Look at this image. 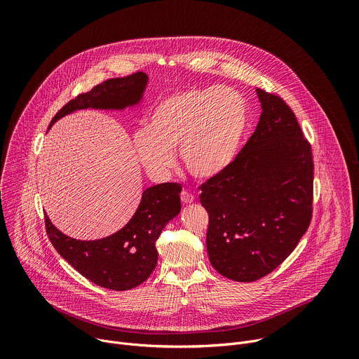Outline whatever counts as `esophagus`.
<instances>
[{
	"label": "esophagus",
	"mask_w": 359,
	"mask_h": 359,
	"mask_svg": "<svg viewBox=\"0 0 359 359\" xmlns=\"http://www.w3.org/2000/svg\"><path fill=\"white\" fill-rule=\"evenodd\" d=\"M180 198H182V203H183V204H190V203L194 201V196L190 194L189 191H182V193H180Z\"/></svg>",
	"instance_id": "obj_1"
}]
</instances>
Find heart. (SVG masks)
<instances>
[{"mask_svg":"<svg viewBox=\"0 0 359 359\" xmlns=\"http://www.w3.org/2000/svg\"><path fill=\"white\" fill-rule=\"evenodd\" d=\"M248 123L241 93L229 86L189 88L159 100L146 128L135 132V155L146 172L165 177L172 169L173 150L196 179L209 180L233 162Z\"/></svg>","mask_w":359,"mask_h":359,"instance_id":"heart-1","label":"heart"}]
</instances>
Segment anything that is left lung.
<instances>
[{
  "label": "left lung",
  "instance_id": "obj_1",
  "mask_svg": "<svg viewBox=\"0 0 359 359\" xmlns=\"http://www.w3.org/2000/svg\"><path fill=\"white\" fill-rule=\"evenodd\" d=\"M255 92L262 105L257 128L200 194L209 213V260L222 276L241 283L277 269L309 229L313 213L311 147L283 99Z\"/></svg>",
  "mask_w": 359,
  "mask_h": 359
}]
</instances>
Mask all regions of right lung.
<instances>
[{
	"mask_svg": "<svg viewBox=\"0 0 359 359\" xmlns=\"http://www.w3.org/2000/svg\"><path fill=\"white\" fill-rule=\"evenodd\" d=\"M149 76L136 72L115 78L81 93L54 116L48 130L61 118L81 109L122 112L137 107ZM179 183H161L143 190L132 219L116 233L97 240H76L58 230L45 215L48 237L78 273L99 287L125 291L137 287L158 263L156 240L166 224L180 213Z\"/></svg>",
	"mask_w": 359,
	"mask_h": 359,
	"instance_id": "obj_1",
	"label": "right lung"
}]
</instances>
